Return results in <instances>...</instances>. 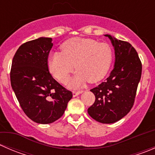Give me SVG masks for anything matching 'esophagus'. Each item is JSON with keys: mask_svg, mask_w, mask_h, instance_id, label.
<instances>
[{"mask_svg": "<svg viewBox=\"0 0 155 155\" xmlns=\"http://www.w3.org/2000/svg\"><path fill=\"white\" fill-rule=\"evenodd\" d=\"M82 92H83V91H73V97L78 96V95H79L80 94H82Z\"/></svg>", "mask_w": 155, "mask_h": 155, "instance_id": "esophagus-1", "label": "esophagus"}]
</instances>
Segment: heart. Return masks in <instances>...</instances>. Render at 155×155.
Wrapping results in <instances>:
<instances>
[{
    "label": "heart",
    "mask_w": 155,
    "mask_h": 155,
    "mask_svg": "<svg viewBox=\"0 0 155 155\" xmlns=\"http://www.w3.org/2000/svg\"><path fill=\"white\" fill-rule=\"evenodd\" d=\"M61 52L50 54L48 68L59 82L64 83L75 69L76 74L68 85L80 87L88 81L97 82L107 75L113 60V50L107 43H98L93 39H70L61 46Z\"/></svg>",
    "instance_id": "b5f03b06"
}]
</instances>
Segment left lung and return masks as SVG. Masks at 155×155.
Masks as SVG:
<instances>
[{
    "mask_svg": "<svg viewBox=\"0 0 155 155\" xmlns=\"http://www.w3.org/2000/svg\"><path fill=\"white\" fill-rule=\"evenodd\" d=\"M105 36L115 48V66L105 82L91 89L95 101L87 112L98 122L112 124L125 116L134 106L142 75V62L130 43Z\"/></svg>",
    "mask_w": 155,
    "mask_h": 155,
    "instance_id": "left-lung-1",
    "label": "left lung"
}]
</instances>
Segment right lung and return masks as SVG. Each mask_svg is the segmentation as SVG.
<instances>
[{
    "mask_svg": "<svg viewBox=\"0 0 155 155\" xmlns=\"http://www.w3.org/2000/svg\"><path fill=\"white\" fill-rule=\"evenodd\" d=\"M52 39L40 37L19 46L12 58L10 82L25 115L39 124H50L63 115L70 91L48 71V58Z\"/></svg>",
    "mask_w": 155,
    "mask_h": 155,
    "instance_id": "obj_1",
    "label": "right lung"
}]
</instances>
